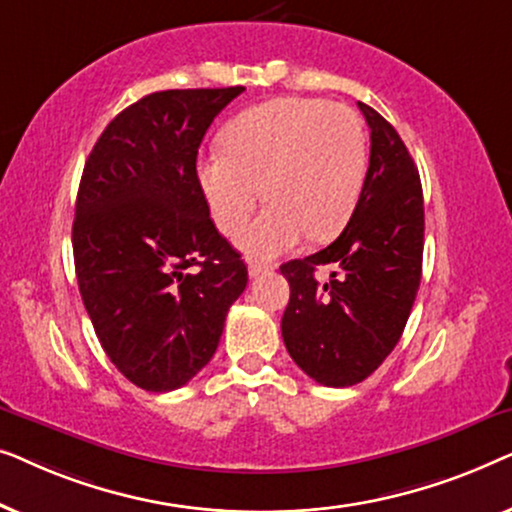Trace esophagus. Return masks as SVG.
Segmentation results:
<instances>
[{"label": "esophagus", "instance_id": "obj_1", "mask_svg": "<svg viewBox=\"0 0 512 512\" xmlns=\"http://www.w3.org/2000/svg\"><path fill=\"white\" fill-rule=\"evenodd\" d=\"M272 268H275V265L265 263V261H256V258H251V261H249V275H251V277L265 275V272H270Z\"/></svg>", "mask_w": 512, "mask_h": 512}]
</instances>
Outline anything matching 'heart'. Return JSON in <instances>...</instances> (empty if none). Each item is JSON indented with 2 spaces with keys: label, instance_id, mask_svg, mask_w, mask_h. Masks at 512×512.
<instances>
[{
  "label": "heart",
  "instance_id": "obj_1",
  "mask_svg": "<svg viewBox=\"0 0 512 512\" xmlns=\"http://www.w3.org/2000/svg\"><path fill=\"white\" fill-rule=\"evenodd\" d=\"M198 179L226 235L241 230L263 194L271 200L237 244L272 258L305 235L328 240L349 221L366 179V132L342 104L277 97L226 125L221 151L200 160Z\"/></svg>",
  "mask_w": 512,
  "mask_h": 512
}]
</instances>
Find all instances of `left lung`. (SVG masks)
Segmentation results:
<instances>
[{"instance_id": "obj_1", "label": "left lung", "mask_w": 512, "mask_h": 512, "mask_svg": "<svg viewBox=\"0 0 512 512\" xmlns=\"http://www.w3.org/2000/svg\"><path fill=\"white\" fill-rule=\"evenodd\" d=\"M370 163L354 214L335 242L284 263L291 298L282 338L291 359L324 387L373 375L401 340L415 305L424 254L422 181L394 125L359 102ZM332 275L319 283L316 270Z\"/></svg>"}]
</instances>
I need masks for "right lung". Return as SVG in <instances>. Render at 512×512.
<instances>
[{
	"instance_id": "1",
	"label": "right lung",
	"mask_w": 512,
	"mask_h": 512,
	"mask_svg": "<svg viewBox=\"0 0 512 512\" xmlns=\"http://www.w3.org/2000/svg\"><path fill=\"white\" fill-rule=\"evenodd\" d=\"M242 86L160 90L97 139L76 195V279L111 363L146 391L193 380L219 347L247 265L219 235L195 160Z\"/></svg>"
}]
</instances>
